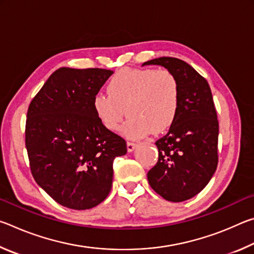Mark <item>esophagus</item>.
Here are the masks:
<instances>
[{
    "label": "esophagus",
    "instance_id": "1",
    "mask_svg": "<svg viewBox=\"0 0 254 254\" xmlns=\"http://www.w3.org/2000/svg\"><path fill=\"white\" fill-rule=\"evenodd\" d=\"M135 147H136V143L131 142V141H128V142L127 143V151L128 152H132L133 150L135 149Z\"/></svg>",
    "mask_w": 254,
    "mask_h": 254
}]
</instances>
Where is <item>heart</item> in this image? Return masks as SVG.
<instances>
[{
	"mask_svg": "<svg viewBox=\"0 0 254 254\" xmlns=\"http://www.w3.org/2000/svg\"><path fill=\"white\" fill-rule=\"evenodd\" d=\"M107 93H97L93 109L106 130L117 132L127 114L124 134L139 139L162 133L173 126L180 106V84L168 69L119 70L107 84Z\"/></svg>",
	"mask_w": 254,
	"mask_h": 254,
	"instance_id": "1",
	"label": "heart"
}]
</instances>
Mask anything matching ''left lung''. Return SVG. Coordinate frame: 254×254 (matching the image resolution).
I'll list each match as a JSON object with an SVG mask.
<instances>
[{
  "label": "left lung",
  "instance_id": "1",
  "mask_svg": "<svg viewBox=\"0 0 254 254\" xmlns=\"http://www.w3.org/2000/svg\"><path fill=\"white\" fill-rule=\"evenodd\" d=\"M143 65L163 66L180 84L177 119L156 141L158 162L148 173V182L158 195L179 203L203 190L217 168L216 109L207 80L184 60L160 57Z\"/></svg>",
  "mask_w": 254,
  "mask_h": 254
}]
</instances>
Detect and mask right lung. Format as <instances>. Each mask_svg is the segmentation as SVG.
<instances>
[{"label": "right lung", "instance_id": "1", "mask_svg": "<svg viewBox=\"0 0 254 254\" xmlns=\"http://www.w3.org/2000/svg\"><path fill=\"white\" fill-rule=\"evenodd\" d=\"M112 70H56L30 103L25 148L37 184L58 204L95 207L110 194L113 161L127 142L98 121L93 98Z\"/></svg>", "mask_w": 254, "mask_h": 254}]
</instances>
